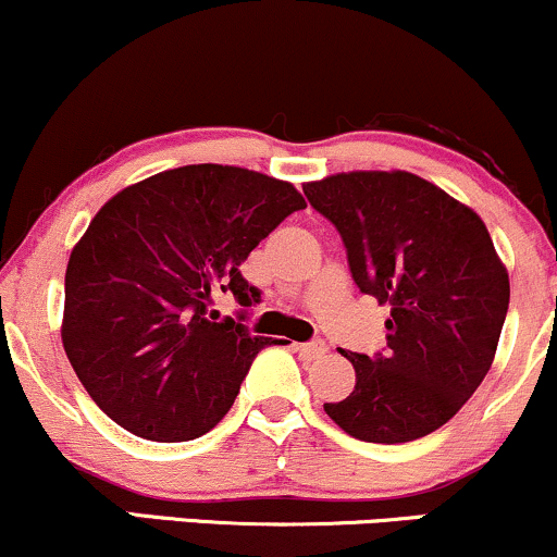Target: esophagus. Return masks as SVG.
<instances>
[{
	"label": "esophagus",
	"instance_id": "1",
	"mask_svg": "<svg viewBox=\"0 0 557 557\" xmlns=\"http://www.w3.org/2000/svg\"><path fill=\"white\" fill-rule=\"evenodd\" d=\"M299 357L302 359H320L329 351V346H325V342H320V338H315V342H307V344H299L297 346Z\"/></svg>",
	"mask_w": 557,
	"mask_h": 557
}]
</instances>
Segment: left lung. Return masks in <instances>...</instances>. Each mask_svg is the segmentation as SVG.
I'll return each instance as SVG.
<instances>
[{"instance_id": "1", "label": "left lung", "mask_w": 557, "mask_h": 557, "mask_svg": "<svg viewBox=\"0 0 557 557\" xmlns=\"http://www.w3.org/2000/svg\"><path fill=\"white\" fill-rule=\"evenodd\" d=\"M302 189L342 234L359 292L391 307L385 355L338 349L357 383L323 404L325 414L385 446L435 433L485 381L506 323L511 284L485 221L401 169L331 174Z\"/></svg>"}]
</instances>
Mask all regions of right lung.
<instances>
[{"label": "right lung", "instance_id": "1", "mask_svg": "<svg viewBox=\"0 0 557 557\" xmlns=\"http://www.w3.org/2000/svg\"><path fill=\"white\" fill-rule=\"evenodd\" d=\"M307 206L292 182L189 163L124 187L72 247L62 344L103 414L137 437L206 435L232 409L268 338L206 318L213 292H260L239 265Z\"/></svg>", "mask_w": 557, "mask_h": 557}]
</instances>
